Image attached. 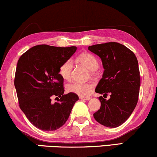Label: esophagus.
<instances>
[{"label": "esophagus", "instance_id": "34e87169", "mask_svg": "<svg viewBox=\"0 0 157 157\" xmlns=\"http://www.w3.org/2000/svg\"><path fill=\"white\" fill-rule=\"evenodd\" d=\"M79 98H80L81 100H85V101H88V100H90V97H82V96H80V97H79Z\"/></svg>", "mask_w": 157, "mask_h": 157}]
</instances>
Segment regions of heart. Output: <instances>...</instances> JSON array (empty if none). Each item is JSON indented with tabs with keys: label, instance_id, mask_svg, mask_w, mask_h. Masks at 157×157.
Here are the masks:
<instances>
[{
	"label": "heart",
	"instance_id": "b5f03b06",
	"mask_svg": "<svg viewBox=\"0 0 157 157\" xmlns=\"http://www.w3.org/2000/svg\"><path fill=\"white\" fill-rule=\"evenodd\" d=\"M77 61L87 67L90 71H95L98 67V62L95 56L90 53H83L77 57ZM73 62L71 59L61 64L59 69V73L64 80H69L71 76ZM94 88L93 82H73L67 86V90L70 93L76 94L82 97H86L92 93Z\"/></svg>",
	"mask_w": 157,
	"mask_h": 157
}]
</instances>
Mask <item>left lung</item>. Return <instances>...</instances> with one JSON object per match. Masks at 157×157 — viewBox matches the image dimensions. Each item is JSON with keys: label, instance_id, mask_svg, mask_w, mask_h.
I'll list each match as a JSON object with an SVG mask.
<instances>
[{"label": "left lung", "instance_id": "1", "mask_svg": "<svg viewBox=\"0 0 157 157\" xmlns=\"http://www.w3.org/2000/svg\"><path fill=\"white\" fill-rule=\"evenodd\" d=\"M102 61L104 71L95 93L107 95L109 100L99 97L101 108L93 114L103 126L115 128L126 121L137 106L140 86L139 65L134 53L122 44L111 42L88 47Z\"/></svg>", "mask_w": 157, "mask_h": 157}]
</instances>
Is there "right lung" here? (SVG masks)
<instances>
[{"instance_id":"add662e5","label":"right lung","mask_w":157,"mask_h":157,"mask_svg":"<svg viewBox=\"0 0 157 157\" xmlns=\"http://www.w3.org/2000/svg\"><path fill=\"white\" fill-rule=\"evenodd\" d=\"M76 49L75 46L39 45L28 50L18 60L14 86L20 108L40 129L49 132L63 126L78 100L75 93L64 95V79L59 73L61 64ZM53 96L57 97L59 102L51 101Z\"/></svg>"}]
</instances>
